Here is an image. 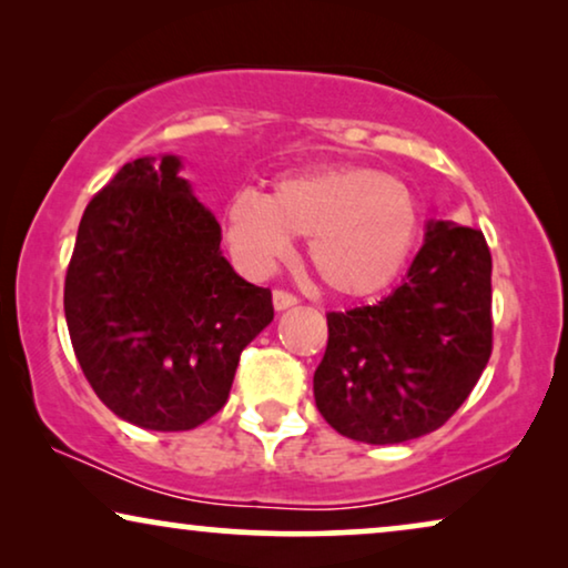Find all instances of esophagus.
<instances>
[{
  "mask_svg": "<svg viewBox=\"0 0 568 568\" xmlns=\"http://www.w3.org/2000/svg\"><path fill=\"white\" fill-rule=\"evenodd\" d=\"M272 304H275L277 312H283V308L296 306V304H298V298L293 296V293H288V291L277 288V291H272Z\"/></svg>",
  "mask_w": 568,
  "mask_h": 568,
  "instance_id": "esophagus-1",
  "label": "esophagus"
}]
</instances>
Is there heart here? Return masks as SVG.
<instances>
[{"label": "heart", "mask_w": 568, "mask_h": 568, "mask_svg": "<svg viewBox=\"0 0 568 568\" xmlns=\"http://www.w3.org/2000/svg\"><path fill=\"white\" fill-rule=\"evenodd\" d=\"M420 231L418 200L403 181L361 165H329L277 179L272 194L241 189L225 205L236 262L267 275L308 236V264L324 288L363 298L397 280Z\"/></svg>", "instance_id": "b5f03b06"}]
</instances>
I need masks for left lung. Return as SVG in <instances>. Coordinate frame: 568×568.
<instances>
[{"instance_id":"obj_1","label":"left lung","mask_w":568,"mask_h":568,"mask_svg":"<svg viewBox=\"0 0 568 568\" xmlns=\"http://www.w3.org/2000/svg\"><path fill=\"white\" fill-rule=\"evenodd\" d=\"M327 327L314 399L337 434L399 444L442 428L494 347L486 236L430 221L405 283L376 306L329 312Z\"/></svg>"}]
</instances>
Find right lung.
<instances>
[{
  "label": "right lung",
  "mask_w": 568,
  "mask_h": 568,
  "mask_svg": "<svg viewBox=\"0 0 568 568\" xmlns=\"http://www.w3.org/2000/svg\"><path fill=\"white\" fill-rule=\"evenodd\" d=\"M179 169L176 155L126 163L82 213L64 280L82 374L111 413L150 430L213 418L241 351L275 316Z\"/></svg>",
  "instance_id": "right-lung-1"
}]
</instances>
